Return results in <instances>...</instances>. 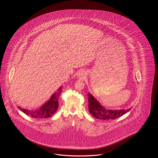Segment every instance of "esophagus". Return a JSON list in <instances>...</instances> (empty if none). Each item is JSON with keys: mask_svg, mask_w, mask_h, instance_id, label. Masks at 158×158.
<instances>
[{"mask_svg": "<svg viewBox=\"0 0 158 158\" xmlns=\"http://www.w3.org/2000/svg\"><path fill=\"white\" fill-rule=\"evenodd\" d=\"M77 75H78V77H83L85 76V73H84V72H82V71H80L78 73Z\"/></svg>", "mask_w": 158, "mask_h": 158, "instance_id": "1", "label": "esophagus"}]
</instances>
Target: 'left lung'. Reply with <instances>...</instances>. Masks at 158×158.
I'll return each instance as SVG.
<instances>
[{
    "mask_svg": "<svg viewBox=\"0 0 158 158\" xmlns=\"http://www.w3.org/2000/svg\"><path fill=\"white\" fill-rule=\"evenodd\" d=\"M88 101L89 112L93 117L97 119L106 120L115 119L131 110V108L126 110H111L105 109L89 93L88 94Z\"/></svg>",
    "mask_w": 158,
    "mask_h": 158,
    "instance_id": "8db88e82",
    "label": "left lung"
}]
</instances>
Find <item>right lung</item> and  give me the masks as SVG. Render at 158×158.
<instances>
[{"mask_svg":"<svg viewBox=\"0 0 158 158\" xmlns=\"http://www.w3.org/2000/svg\"><path fill=\"white\" fill-rule=\"evenodd\" d=\"M62 86L60 87L51 96L49 100H48L44 105H42L38 110H28L24 108H22L20 106H18L24 114L28 115L30 117L36 119H44L52 117L58 110V98L60 93L62 91Z\"/></svg>","mask_w":158,"mask_h":158,"instance_id":"add662e5","label":"right lung"}]
</instances>
